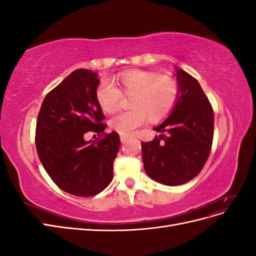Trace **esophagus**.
Wrapping results in <instances>:
<instances>
[{"label": "esophagus", "instance_id": "34e87169", "mask_svg": "<svg viewBox=\"0 0 256 256\" xmlns=\"http://www.w3.org/2000/svg\"><path fill=\"white\" fill-rule=\"evenodd\" d=\"M129 138V136H120V142L122 143H126V141L128 140Z\"/></svg>", "mask_w": 256, "mask_h": 256}]
</instances>
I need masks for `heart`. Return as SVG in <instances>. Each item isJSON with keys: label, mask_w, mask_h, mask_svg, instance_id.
I'll return each instance as SVG.
<instances>
[{"label": "heart", "mask_w": 256, "mask_h": 256, "mask_svg": "<svg viewBox=\"0 0 256 256\" xmlns=\"http://www.w3.org/2000/svg\"><path fill=\"white\" fill-rule=\"evenodd\" d=\"M116 86L102 81L96 90L102 109L111 113L118 109L122 96L131 97L127 112L115 114L110 126L122 136L134 134L150 120L158 122L172 113L180 97V84L172 76L146 70H128L118 74Z\"/></svg>", "instance_id": "b5f03b06"}]
</instances>
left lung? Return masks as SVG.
<instances>
[{
	"instance_id": "obj_1",
	"label": "left lung",
	"mask_w": 256,
	"mask_h": 256,
	"mask_svg": "<svg viewBox=\"0 0 256 256\" xmlns=\"http://www.w3.org/2000/svg\"><path fill=\"white\" fill-rule=\"evenodd\" d=\"M180 97L168 118L154 128L161 134L142 142V160L150 178L166 186L193 180L202 171L214 140V110L192 76L176 69Z\"/></svg>"
}]
</instances>
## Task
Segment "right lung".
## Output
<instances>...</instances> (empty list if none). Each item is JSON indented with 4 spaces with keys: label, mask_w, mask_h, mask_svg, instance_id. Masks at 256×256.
<instances>
[{
    "label": "right lung",
    "mask_w": 256,
    "mask_h": 256,
    "mask_svg": "<svg viewBox=\"0 0 256 256\" xmlns=\"http://www.w3.org/2000/svg\"><path fill=\"white\" fill-rule=\"evenodd\" d=\"M98 83L97 74L88 69L72 72L44 97L36 122V150L46 172L60 189L82 198L110 184L120 145L118 132H104ZM88 132L100 136L86 142Z\"/></svg>",
    "instance_id": "right-lung-1"
}]
</instances>
